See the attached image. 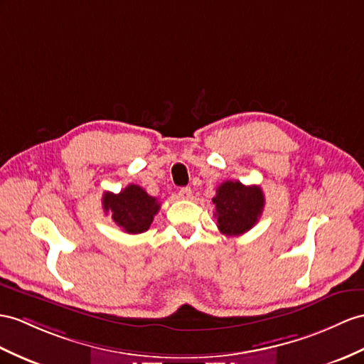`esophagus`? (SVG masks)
Wrapping results in <instances>:
<instances>
[{"mask_svg": "<svg viewBox=\"0 0 364 364\" xmlns=\"http://www.w3.org/2000/svg\"><path fill=\"white\" fill-rule=\"evenodd\" d=\"M179 196H181V199H191V188L190 187H182L179 190Z\"/></svg>", "mask_w": 364, "mask_h": 364, "instance_id": "34e87169", "label": "esophagus"}]
</instances>
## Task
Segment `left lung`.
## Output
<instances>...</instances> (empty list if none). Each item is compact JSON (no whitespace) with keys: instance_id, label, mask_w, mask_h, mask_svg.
Returning a JSON list of instances; mask_svg holds the SVG:
<instances>
[{"instance_id":"left-lung-1","label":"left lung","mask_w":364,"mask_h":364,"mask_svg":"<svg viewBox=\"0 0 364 364\" xmlns=\"http://www.w3.org/2000/svg\"><path fill=\"white\" fill-rule=\"evenodd\" d=\"M213 203L219 232L225 236H239L258 223L265 199L258 185L225 181L218 187Z\"/></svg>"}]
</instances>
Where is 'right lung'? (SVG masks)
<instances>
[{"instance_id":"add662e5","label":"right lung","mask_w":364,"mask_h":364,"mask_svg":"<svg viewBox=\"0 0 364 364\" xmlns=\"http://www.w3.org/2000/svg\"><path fill=\"white\" fill-rule=\"evenodd\" d=\"M102 205L106 215L109 213L114 223L129 235L146 232L161 210L159 200L136 183H129L119 194L105 191Z\"/></svg>"}]
</instances>
